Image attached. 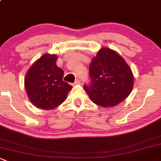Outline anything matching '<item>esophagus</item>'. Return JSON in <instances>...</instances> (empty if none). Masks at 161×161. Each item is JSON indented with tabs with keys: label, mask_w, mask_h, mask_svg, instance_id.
Returning a JSON list of instances; mask_svg holds the SVG:
<instances>
[{
	"label": "esophagus",
	"mask_w": 161,
	"mask_h": 161,
	"mask_svg": "<svg viewBox=\"0 0 161 161\" xmlns=\"http://www.w3.org/2000/svg\"><path fill=\"white\" fill-rule=\"evenodd\" d=\"M80 83H81V80L79 79H76V80L75 81V82H74V84H75V85H77V84H80Z\"/></svg>",
	"instance_id": "1"
}]
</instances>
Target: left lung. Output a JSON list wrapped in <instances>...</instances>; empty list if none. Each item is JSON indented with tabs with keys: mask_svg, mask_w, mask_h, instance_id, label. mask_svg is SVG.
Instances as JSON below:
<instances>
[{
	"mask_svg": "<svg viewBox=\"0 0 161 161\" xmlns=\"http://www.w3.org/2000/svg\"><path fill=\"white\" fill-rule=\"evenodd\" d=\"M89 85H84L91 100L103 107L120 103L133 86L131 69L119 54L108 48H101L89 65Z\"/></svg>",
	"mask_w": 161,
	"mask_h": 161,
	"instance_id": "8db88e82",
	"label": "left lung"
}]
</instances>
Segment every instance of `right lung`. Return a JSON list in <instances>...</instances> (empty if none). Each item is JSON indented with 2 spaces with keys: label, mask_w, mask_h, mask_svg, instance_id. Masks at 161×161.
I'll list each match as a JSON object with an SVG mask.
<instances>
[{
  "label": "right lung",
  "mask_w": 161,
  "mask_h": 161,
  "mask_svg": "<svg viewBox=\"0 0 161 161\" xmlns=\"http://www.w3.org/2000/svg\"><path fill=\"white\" fill-rule=\"evenodd\" d=\"M58 57L45 54L28 69L25 88L34 106L42 109H53L66 99L72 86L62 80L64 72L56 65Z\"/></svg>",
  "instance_id": "obj_1"
}]
</instances>
